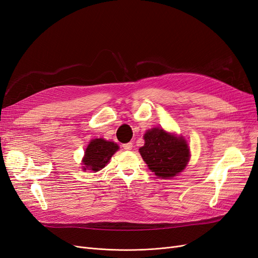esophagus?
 Returning a JSON list of instances; mask_svg holds the SVG:
<instances>
[{
    "label": "esophagus",
    "mask_w": 258,
    "mask_h": 258,
    "mask_svg": "<svg viewBox=\"0 0 258 258\" xmlns=\"http://www.w3.org/2000/svg\"><path fill=\"white\" fill-rule=\"evenodd\" d=\"M132 148H133V144H132V142H128V144H124V145H123V149L126 150V151L132 150Z\"/></svg>",
    "instance_id": "obj_1"
}]
</instances>
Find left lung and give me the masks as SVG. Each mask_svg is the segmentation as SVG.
Instances as JSON below:
<instances>
[{
	"instance_id": "obj_1",
	"label": "left lung",
	"mask_w": 258,
	"mask_h": 258,
	"mask_svg": "<svg viewBox=\"0 0 258 258\" xmlns=\"http://www.w3.org/2000/svg\"><path fill=\"white\" fill-rule=\"evenodd\" d=\"M145 146L139 149L140 155L149 169L161 178H172L186 168L190 150L182 136L154 127L144 136Z\"/></svg>"
}]
</instances>
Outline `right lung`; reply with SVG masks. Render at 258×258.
I'll return each mask as SVG.
<instances>
[{"mask_svg":"<svg viewBox=\"0 0 258 258\" xmlns=\"http://www.w3.org/2000/svg\"><path fill=\"white\" fill-rule=\"evenodd\" d=\"M119 150V146L113 141L103 138H95L89 142L86 148L82 160L84 171L90 170L98 172L109 163L111 156Z\"/></svg>","mask_w":258,"mask_h":258,"instance_id":"right-lung-1","label":"right lung"}]
</instances>
